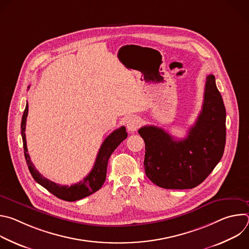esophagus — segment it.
I'll list each match as a JSON object with an SVG mask.
<instances>
[{"label": "esophagus", "instance_id": "34e87169", "mask_svg": "<svg viewBox=\"0 0 249 249\" xmlns=\"http://www.w3.org/2000/svg\"><path fill=\"white\" fill-rule=\"evenodd\" d=\"M141 125V119L139 117H131L127 121V129L130 132L136 131Z\"/></svg>", "mask_w": 249, "mask_h": 249}]
</instances>
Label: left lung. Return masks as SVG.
Instances as JSON below:
<instances>
[{
	"instance_id": "8db88e82",
	"label": "left lung",
	"mask_w": 249,
	"mask_h": 249,
	"mask_svg": "<svg viewBox=\"0 0 249 249\" xmlns=\"http://www.w3.org/2000/svg\"><path fill=\"white\" fill-rule=\"evenodd\" d=\"M144 167L156 185L191 189L202 183L221 160L226 145V108L215 77L206 80L202 110L185 139L176 140L157 126H144Z\"/></svg>"
}]
</instances>
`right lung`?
Returning <instances> with one entry per match:
<instances>
[{
    "mask_svg": "<svg viewBox=\"0 0 249 249\" xmlns=\"http://www.w3.org/2000/svg\"><path fill=\"white\" fill-rule=\"evenodd\" d=\"M28 113V104L26 103L25 109L21 118V137L23 142V149H24V157L28 166V169L34 178V180L47 189L50 193L58 197L59 199L73 202L85 197L89 196L90 194L96 192L101 188L103 185L105 178H106V169H107L108 160L114 150L120 145L122 141L127 138L126 128L124 126L120 127L119 129L114 130L109 136L106 137L103 141V143L98 151L94 165L91 171L85 177L83 180L80 182L71 185V186H64L57 184L48 180L43 175H41L37 169L35 168L33 163L30 160L29 155L27 153L26 147V139H25V124H26V117Z\"/></svg>",
    "mask_w": 249,
    "mask_h": 249,
    "instance_id": "1",
    "label": "right lung"
}]
</instances>
